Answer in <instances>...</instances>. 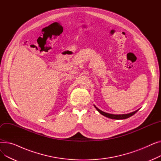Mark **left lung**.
Returning a JSON list of instances; mask_svg holds the SVG:
<instances>
[{"mask_svg": "<svg viewBox=\"0 0 161 161\" xmlns=\"http://www.w3.org/2000/svg\"><path fill=\"white\" fill-rule=\"evenodd\" d=\"M94 106L95 107V108L97 109V110L100 114H102L103 115L106 117H108V118H110V119H126V118H129L130 117H131L132 115H133L134 114H136L140 109H137V110L134 111L133 112H131V113H129V114H108V113H106V112H104L102 110H100V109H98L95 105H94Z\"/></svg>", "mask_w": 161, "mask_h": 161, "instance_id": "8db88e82", "label": "left lung"}]
</instances>
